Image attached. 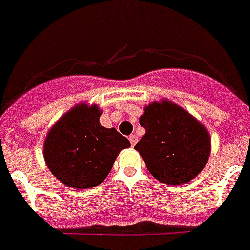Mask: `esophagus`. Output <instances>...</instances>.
Returning a JSON list of instances; mask_svg holds the SVG:
<instances>
[{
	"instance_id": "obj_1",
	"label": "esophagus",
	"mask_w": 250,
	"mask_h": 250,
	"mask_svg": "<svg viewBox=\"0 0 250 250\" xmlns=\"http://www.w3.org/2000/svg\"><path fill=\"white\" fill-rule=\"evenodd\" d=\"M129 141H130L132 146H134L137 144V141H138V137H137L136 134H132V136L129 137Z\"/></svg>"
}]
</instances>
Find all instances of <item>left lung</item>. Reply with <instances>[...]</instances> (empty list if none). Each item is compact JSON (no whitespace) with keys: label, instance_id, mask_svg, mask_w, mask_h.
Instances as JSON below:
<instances>
[{"label":"left lung","instance_id":"left-lung-1","mask_svg":"<svg viewBox=\"0 0 250 250\" xmlns=\"http://www.w3.org/2000/svg\"><path fill=\"white\" fill-rule=\"evenodd\" d=\"M145 129L134 149L150 174L166 185H185L203 170L211 151L209 134L181 106L153 103L140 118Z\"/></svg>","mask_w":250,"mask_h":250}]
</instances>
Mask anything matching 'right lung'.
Instances as JSON below:
<instances>
[{
    "mask_svg": "<svg viewBox=\"0 0 250 250\" xmlns=\"http://www.w3.org/2000/svg\"><path fill=\"white\" fill-rule=\"evenodd\" d=\"M96 105H76L52 126L44 142V161L62 183L74 188L100 185L118 153L130 146L116 129L101 126Z\"/></svg>",
    "mask_w": 250,
    "mask_h": 250,
    "instance_id": "add662e5",
    "label": "right lung"
}]
</instances>
